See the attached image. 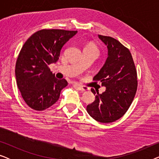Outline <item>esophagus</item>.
Segmentation results:
<instances>
[{
  "label": "esophagus",
  "mask_w": 159,
  "mask_h": 159,
  "mask_svg": "<svg viewBox=\"0 0 159 159\" xmlns=\"http://www.w3.org/2000/svg\"><path fill=\"white\" fill-rule=\"evenodd\" d=\"M75 85L77 87V88L79 89L81 91H88L90 90V88H87V87H84V86H82V85H80V84H75Z\"/></svg>",
  "instance_id": "obj_1"
}]
</instances>
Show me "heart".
<instances>
[{
  "label": "heart",
  "mask_w": 159,
  "mask_h": 159,
  "mask_svg": "<svg viewBox=\"0 0 159 159\" xmlns=\"http://www.w3.org/2000/svg\"><path fill=\"white\" fill-rule=\"evenodd\" d=\"M90 47H93V46H90ZM93 48H95V47H93ZM95 49H96V48H95Z\"/></svg>",
  "instance_id": "obj_1"
}]
</instances>
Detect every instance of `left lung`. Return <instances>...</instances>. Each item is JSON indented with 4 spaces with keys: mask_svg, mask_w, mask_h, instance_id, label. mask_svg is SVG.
<instances>
[{
    "mask_svg": "<svg viewBox=\"0 0 159 159\" xmlns=\"http://www.w3.org/2000/svg\"><path fill=\"white\" fill-rule=\"evenodd\" d=\"M107 46L108 57L93 80L106 87L102 94L95 93L93 103L87 106V111L95 120L110 123L120 119L129 108L135 95L138 80L133 58L129 49L111 37L98 34Z\"/></svg>",
    "mask_w": 159,
    "mask_h": 159,
    "instance_id": "obj_1",
    "label": "left lung"
}]
</instances>
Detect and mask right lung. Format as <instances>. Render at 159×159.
<instances>
[{
	"mask_svg": "<svg viewBox=\"0 0 159 159\" xmlns=\"http://www.w3.org/2000/svg\"><path fill=\"white\" fill-rule=\"evenodd\" d=\"M77 31L42 30L34 33L21 48L15 69L16 84L26 103L43 111L59 98L67 86L66 80H58L48 65L59 58L61 50Z\"/></svg>",
	"mask_w": 159,
	"mask_h": 159,
	"instance_id": "1",
	"label": "right lung"
}]
</instances>
